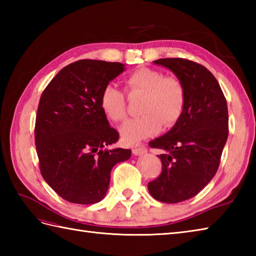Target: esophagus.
Segmentation results:
<instances>
[{
    "label": "esophagus",
    "mask_w": 256,
    "mask_h": 256,
    "mask_svg": "<svg viewBox=\"0 0 256 256\" xmlns=\"http://www.w3.org/2000/svg\"><path fill=\"white\" fill-rule=\"evenodd\" d=\"M133 154L135 155V156H140V155H143V154H145L146 152V148H145V146H143V145H140V146H135V148H133Z\"/></svg>",
    "instance_id": "obj_1"
}]
</instances>
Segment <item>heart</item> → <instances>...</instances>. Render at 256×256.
Here are the masks:
<instances>
[{
    "instance_id": "1",
    "label": "heart",
    "mask_w": 256,
    "mask_h": 256,
    "mask_svg": "<svg viewBox=\"0 0 256 256\" xmlns=\"http://www.w3.org/2000/svg\"><path fill=\"white\" fill-rule=\"evenodd\" d=\"M126 86L132 94H140V113L121 126L125 143L136 144L160 131L162 125L170 128L180 118L186 103V94L182 81L174 76H164L150 68H140L126 78ZM100 104L106 116L120 122L126 116L125 98L116 84H108L102 90Z\"/></svg>"
}]
</instances>
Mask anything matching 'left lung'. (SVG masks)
I'll list each match as a JSON object with an SVG mask.
<instances>
[{"label":"left lung","instance_id":"1","mask_svg":"<svg viewBox=\"0 0 256 256\" xmlns=\"http://www.w3.org/2000/svg\"><path fill=\"white\" fill-rule=\"evenodd\" d=\"M182 81L186 103L180 118L150 142L164 153L160 177L148 184L150 196L165 204L194 197L214 177L229 134L228 106L219 82L206 67L182 58L153 62Z\"/></svg>","mask_w":256,"mask_h":256}]
</instances>
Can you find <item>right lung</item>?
Here are the masks:
<instances>
[{"mask_svg":"<svg viewBox=\"0 0 256 256\" xmlns=\"http://www.w3.org/2000/svg\"><path fill=\"white\" fill-rule=\"evenodd\" d=\"M124 70L121 62H76L62 68L40 96L35 125L40 172L69 202H99L113 166L131 157V150L108 148L118 133L100 104L103 88Z\"/></svg>","mask_w":256,"mask_h":256,"instance_id":"obj_1","label":"right lung"}]
</instances>
